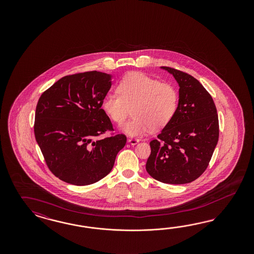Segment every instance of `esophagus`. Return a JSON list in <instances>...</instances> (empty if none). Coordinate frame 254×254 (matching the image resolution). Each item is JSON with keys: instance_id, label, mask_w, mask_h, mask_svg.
Here are the masks:
<instances>
[{"instance_id": "1", "label": "esophagus", "mask_w": 254, "mask_h": 254, "mask_svg": "<svg viewBox=\"0 0 254 254\" xmlns=\"http://www.w3.org/2000/svg\"><path fill=\"white\" fill-rule=\"evenodd\" d=\"M127 141L130 143L131 145H136V144L138 143V141H139V139L137 138H128V139H127Z\"/></svg>"}]
</instances>
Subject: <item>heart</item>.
<instances>
[{
    "label": "heart",
    "instance_id": "obj_1",
    "mask_svg": "<svg viewBox=\"0 0 254 254\" xmlns=\"http://www.w3.org/2000/svg\"><path fill=\"white\" fill-rule=\"evenodd\" d=\"M179 94L173 85L140 72L124 77L117 85V93L107 94L101 106L115 123L122 125L129 115L133 117L124 130L130 136H139L150 128L157 130L170 123L175 116Z\"/></svg>",
    "mask_w": 254,
    "mask_h": 254
}]
</instances>
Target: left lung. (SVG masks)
Here are the masks:
<instances>
[{"mask_svg": "<svg viewBox=\"0 0 254 254\" xmlns=\"http://www.w3.org/2000/svg\"><path fill=\"white\" fill-rule=\"evenodd\" d=\"M167 69L180 85L177 111L172 120L151 140L147 172L169 185H184L208 168L219 139L215 103L199 81L185 71Z\"/></svg>", "mask_w": 254, "mask_h": 254, "instance_id": "1", "label": "left lung"}]
</instances>
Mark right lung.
<instances>
[{"mask_svg":"<svg viewBox=\"0 0 254 254\" xmlns=\"http://www.w3.org/2000/svg\"><path fill=\"white\" fill-rule=\"evenodd\" d=\"M111 77L97 70L69 74L39 99L35 138L47 168L65 183L82 186L99 182L111 172L126 145V135L116 133L101 109Z\"/></svg>","mask_w":254,"mask_h":254,"instance_id":"right-lung-1","label":"right lung"}]
</instances>
